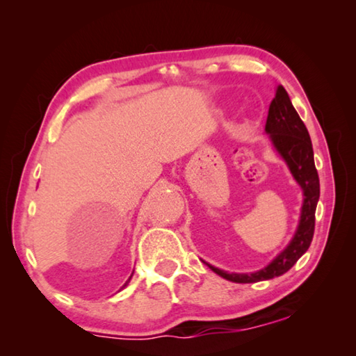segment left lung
I'll return each mask as SVG.
<instances>
[{
	"mask_svg": "<svg viewBox=\"0 0 356 356\" xmlns=\"http://www.w3.org/2000/svg\"><path fill=\"white\" fill-rule=\"evenodd\" d=\"M265 134L268 135L276 152L286 161L295 182L303 190V206H301L298 227L292 240L267 267L254 273H227L207 264L216 275L232 282H257L284 275L308 251L314 236L316 207L321 196V184L314 165L312 143L308 129L295 111L287 91L281 84L276 88L275 99L268 108Z\"/></svg>",
	"mask_w": 356,
	"mask_h": 356,
	"instance_id": "1",
	"label": "left lung"
}]
</instances>
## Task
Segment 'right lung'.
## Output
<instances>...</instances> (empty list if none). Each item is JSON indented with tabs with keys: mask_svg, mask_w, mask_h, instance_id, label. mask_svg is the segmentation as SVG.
Segmentation results:
<instances>
[{
	"mask_svg": "<svg viewBox=\"0 0 356 356\" xmlns=\"http://www.w3.org/2000/svg\"><path fill=\"white\" fill-rule=\"evenodd\" d=\"M131 275H134V273H131ZM130 278H131V276H130ZM130 278H129V281H130ZM129 281H127V282H125V284H124V286H122V289H124V287H125V286H127V284H129Z\"/></svg>",
	"mask_w": 356,
	"mask_h": 356,
	"instance_id": "1",
	"label": "right lung"
}]
</instances>
